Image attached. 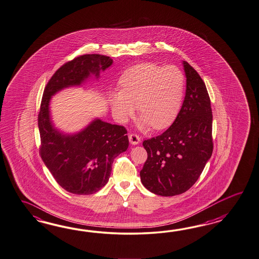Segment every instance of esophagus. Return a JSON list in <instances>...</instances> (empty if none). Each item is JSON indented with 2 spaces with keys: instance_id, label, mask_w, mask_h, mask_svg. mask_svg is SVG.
<instances>
[{
  "instance_id": "obj_1",
  "label": "esophagus",
  "mask_w": 259,
  "mask_h": 259,
  "mask_svg": "<svg viewBox=\"0 0 259 259\" xmlns=\"http://www.w3.org/2000/svg\"><path fill=\"white\" fill-rule=\"evenodd\" d=\"M128 140H130L132 145H138V144H140V142H141V138H140L139 135H137L136 133L128 134Z\"/></svg>"
}]
</instances>
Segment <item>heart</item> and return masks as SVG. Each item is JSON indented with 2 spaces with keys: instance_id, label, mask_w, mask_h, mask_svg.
I'll use <instances>...</instances> for the list:
<instances>
[{
  "instance_id": "heart-1",
  "label": "heart",
  "mask_w": 259,
  "mask_h": 259,
  "mask_svg": "<svg viewBox=\"0 0 259 259\" xmlns=\"http://www.w3.org/2000/svg\"><path fill=\"white\" fill-rule=\"evenodd\" d=\"M119 85L120 91L110 96L117 119L125 121L137 105L142 126L163 130L179 113L184 93V75L174 66L142 63L124 72Z\"/></svg>"
}]
</instances>
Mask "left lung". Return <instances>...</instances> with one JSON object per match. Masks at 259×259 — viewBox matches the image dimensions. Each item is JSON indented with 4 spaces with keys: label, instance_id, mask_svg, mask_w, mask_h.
Listing matches in <instances>:
<instances>
[{
    "label": "left lung",
    "instance_id": "obj_1",
    "mask_svg": "<svg viewBox=\"0 0 259 259\" xmlns=\"http://www.w3.org/2000/svg\"><path fill=\"white\" fill-rule=\"evenodd\" d=\"M183 67L185 99L177 118L162 134L143 143L147 159L141 181L161 196L188 191L212 155V111L206 84L189 63L183 61Z\"/></svg>",
    "mask_w": 259,
    "mask_h": 259
}]
</instances>
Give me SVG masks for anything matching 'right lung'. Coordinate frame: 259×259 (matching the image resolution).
I'll return each mask as SVG.
<instances>
[{"label": "right lung", "instance_id": "add662e5", "mask_svg": "<svg viewBox=\"0 0 259 259\" xmlns=\"http://www.w3.org/2000/svg\"><path fill=\"white\" fill-rule=\"evenodd\" d=\"M112 64L105 55L78 56L56 70L43 93L37 118L40 157L56 182L74 194H92L106 185L113 159L127 149L126 130L95 119L80 133L63 134L51 120L50 100L64 88L80 85L91 74L99 78Z\"/></svg>", "mask_w": 259, "mask_h": 259}]
</instances>
